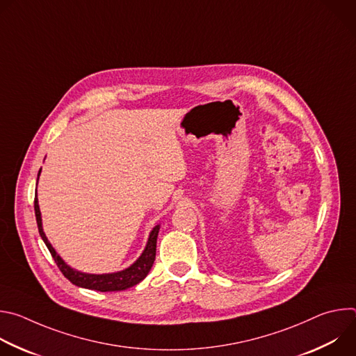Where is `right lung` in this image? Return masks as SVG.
Wrapping results in <instances>:
<instances>
[{"mask_svg":"<svg viewBox=\"0 0 356 356\" xmlns=\"http://www.w3.org/2000/svg\"><path fill=\"white\" fill-rule=\"evenodd\" d=\"M39 173H40V170H39ZM38 177H39V175H38ZM33 207H35V216H36L39 234H40L43 242L46 243L50 255H52V258L55 259L59 270L65 275V277L76 286L90 289V290H97V291L125 290V289H129V287L138 284L139 282H142L146 277V275L149 273L152 265H154V262H155L156 239H158V234H159V228H161L159 225H156L154 229H152L143 253L131 268H128L122 272H118V273H111V275H88V273H81V272L73 270L62 261V258L58 255L56 250L52 248V245H50V242L47 241L44 232L42 229V220H40V211H39L36 195H35V201H33Z\"/></svg>","mask_w":356,"mask_h":356,"instance_id":"1","label":"right lung"}]
</instances>
